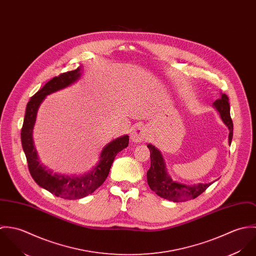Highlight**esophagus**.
Segmentation results:
<instances>
[{"instance_id":"34e87169","label":"esophagus","mask_w":256,"mask_h":256,"mask_svg":"<svg viewBox=\"0 0 256 256\" xmlns=\"http://www.w3.org/2000/svg\"><path fill=\"white\" fill-rule=\"evenodd\" d=\"M131 140L133 142H142L146 140V129L141 126H137L133 128L131 132Z\"/></svg>"}]
</instances>
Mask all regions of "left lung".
I'll return each mask as SVG.
<instances>
[{
	"instance_id": "left-lung-1",
	"label": "left lung",
	"mask_w": 256,
	"mask_h": 256,
	"mask_svg": "<svg viewBox=\"0 0 256 256\" xmlns=\"http://www.w3.org/2000/svg\"><path fill=\"white\" fill-rule=\"evenodd\" d=\"M214 106L219 111L220 118L230 130L228 143L230 145L232 139V120L230 114V104L226 94H222L220 98L214 102ZM150 152V166L146 172V180L150 188L158 196L174 201L182 202L190 199H195L202 194L212 183H199L195 185H186L172 182L166 174V164L160 152L152 145H148Z\"/></svg>"
}]
</instances>
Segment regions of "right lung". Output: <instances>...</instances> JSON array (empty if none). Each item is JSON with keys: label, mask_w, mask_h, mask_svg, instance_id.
<instances>
[{"label": "right lung", "mask_w": 256, "mask_h": 256, "mask_svg": "<svg viewBox=\"0 0 256 256\" xmlns=\"http://www.w3.org/2000/svg\"><path fill=\"white\" fill-rule=\"evenodd\" d=\"M80 68L78 67L74 71L60 74L47 82L28 102L20 132L22 145L26 156L30 172L34 182L52 194L70 200L88 196L104 182L116 154L129 144V136L127 135L110 142L102 150L98 166L90 174L82 176H68L53 174L39 164L32 141V129L36 123L38 108L46 96L70 86L80 78Z\"/></svg>", "instance_id": "right-lung-1"}]
</instances>
